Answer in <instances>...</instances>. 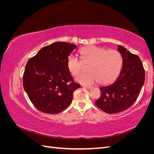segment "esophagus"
I'll return each instance as SVG.
<instances>
[{"label":"esophagus","mask_w":154,"mask_h":154,"mask_svg":"<svg viewBox=\"0 0 154 154\" xmlns=\"http://www.w3.org/2000/svg\"><path fill=\"white\" fill-rule=\"evenodd\" d=\"M83 87L85 88H87V89H91V88H92V87H91V86H87V85H83Z\"/></svg>","instance_id":"34e87169"}]
</instances>
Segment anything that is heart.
<instances>
[{"instance_id": "b5f03b06", "label": "heart", "mask_w": 154, "mask_h": 154, "mask_svg": "<svg viewBox=\"0 0 154 154\" xmlns=\"http://www.w3.org/2000/svg\"><path fill=\"white\" fill-rule=\"evenodd\" d=\"M82 61L74 55L67 58V67L72 75L80 73L83 63L89 64L88 71L76 77V80L85 85H91L98 81L101 84H107L117 77L122 66V57L115 49L106 51L98 47H89L80 51Z\"/></svg>"}]
</instances>
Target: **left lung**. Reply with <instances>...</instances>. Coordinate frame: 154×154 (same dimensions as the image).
Here are the masks:
<instances>
[{
	"mask_svg": "<svg viewBox=\"0 0 154 154\" xmlns=\"http://www.w3.org/2000/svg\"><path fill=\"white\" fill-rule=\"evenodd\" d=\"M118 50L123 58L122 71L110 85L100 87L101 96L95 101L100 109L108 114H116L131 106L140 94L145 79L141 59L122 45Z\"/></svg>",
	"mask_w": 154,
	"mask_h": 154,
	"instance_id": "left-lung-1",
	"label": "left lung"
}]
</instances>
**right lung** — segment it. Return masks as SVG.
<instances>
[{"mask_svg":"<svg viewBox=\"0 0 154 154\" xmlns=\"http://www.w3.org/2000/svg\"><path fill=\"white\" fill-rule=\"evenodd\" d=\"M76 45L54 42L42 48L27 62L23 86L31 103L46 114L61 112L71 103L73 92L80 87L67 67V58Z\"/></svg>","mask_w":154,"mask_h":154,"instance_id":"right-lung-1","label":"right lung"}]
</instances>
